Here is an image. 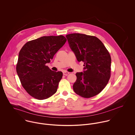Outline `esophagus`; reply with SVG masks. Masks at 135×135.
<instances>
[{"label": "esophagus", "mask_w": 135, "mask_h": 135, "mask_svg": "<svg viewBox=\"0 0 135 135\" xmlns=\"http://www.w3.org/2000/svg\"><path fill=\"white\" fill-rule=\"evenodd\" d=\"M63 74L64 75L66 76V75H68V74H69V72H66V71H64V72H63Z\"/></svg>", "instance_id": "1"}]
</instances>
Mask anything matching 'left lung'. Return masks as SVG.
<instances>
[{"label":"left lung","instance_id":"8db88e82","mask_svg":"<svg viewBox=\"0 0 135 135\" xmlns=\"http://www.w3.org/2000/svg\"><path fill=\"white\" fill-rule=\"evenodd\" d=\"M69 45L78 62L84 63V72L76 73L74 92L89 98L99 94L111 77V58L102 41L96 37L73 33L66 35Z\"/></svg>","mask_w":135,"mask_h":135}]
</instances>
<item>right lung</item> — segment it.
Segmentation results:
<instances>
[{"instance_id":"1","label":"right lung","mask_w":135,"mask_h":135,"mask_svg":"<svg viewBox=\"0 0 135 135\" xmlns=\"http://www.w3.org/2000/svg\"><path fill=\"white\" fill-rule=\"evenodd\" d=\"M66 41L62 35L42 36L27 42L20 51L17 72L22 86L33 98L46 99L57 92L63 73L51 71L46 64Z\"/></svg>"}]
</instances>
